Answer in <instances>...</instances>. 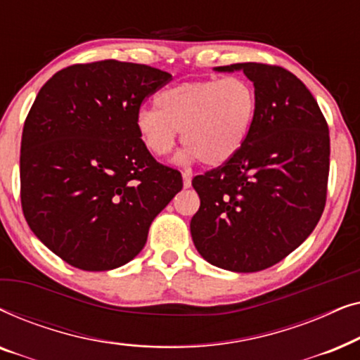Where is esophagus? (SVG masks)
<instances>
[{
    "instance_id": "esophagus-1",
    "label": "esophagus",
    "mask_w": 360,
    "mask_h": 360,
    "mask_svg": "<svg viewBox=\"0 0 360 360\" xmlns=\"http://www.w3.org/2000/svg\"><path fill=\"white\" fill-rule=\"evenodd\" d=\"M181 176H184V186H185V188H190V186H191V174H188V172H184Z\"/></svg>"
}]
</instances>
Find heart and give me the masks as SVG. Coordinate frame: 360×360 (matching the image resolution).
Instances as JSON below:
<instances>
[{"label": "heart", "mask_w": 360, "mask_h": 360, "mask_svg": "<svg viewBox=\"0 0 360 360\" xmlns=\"http://www.w3.org/2000/svg\"><path fill=\"white\" fill-rule=\"evenodd\" d=\"M157 110L142 108L136 129L142 144L157 157L169 155L181 132L188 157L218 167L248 142L257 116V93L244 77L181 82L155 96Z\"/></svg>", "instance_id": "obj_1"}]
</instances>
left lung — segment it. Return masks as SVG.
<instances>
[{
    "instance_id": "left-lung-1",
    "label": "left lung",
    "mask_w": 360,
    "mask_h": 360,
    "mask_svg": "<svg viewBox=\"0 0 360 360\" xmlns=\"http://www.w3.org/2000/svg\"><path fill=\"white\" fill-rule=\"evenodd\" d=\"M257 116L243 149L191 185L190 223L201 257L231 272H259L293 252L316 228L328 193L329 129L304 83L282 67L245 62Z\"/></svg>"
}]
</instances>
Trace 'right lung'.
Segmentation results:
<instances>
[{
  "label": "right lung",
  "instance_id": "right-lung-1",
  "mask_svg": "<svg viewBox=\"0 0 360 360\" xmlns=\"http://www.w3.org/2000/svg\"><path fill=\"white\" fill-rule=\"evenodd\" d=\"M172 75L100 60L57 72L37 93L21 139V205L29 228L73 267H121L184 186L139 139L141 105Z\"/></svg>",
  "mask_w": 360,
  "mask_h": 360
}]
</instances>
